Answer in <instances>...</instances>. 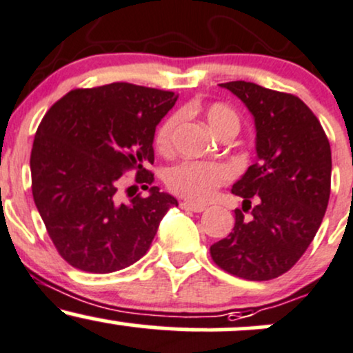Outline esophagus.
Segmentation results:
<instances>
[{"label":"esophagus","instance_id":"obj_1","mask_svg":"<svg viewBox=\"0 0 353 353\" xmlns=\"http://www.w3.org/2000/svg\"><path fill=\"white\" fill-rule=\"evenodd\" d=\"M181 208L184 210H189V212H202V210H205V205L194 204V202H189V201L181 202Z\"/></svg>","mask_w":353,"mask_h":353}]
</instances>
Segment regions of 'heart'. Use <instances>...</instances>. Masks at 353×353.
Instances as JSON below:
<instances>
[{
    "label": "heart",
    "mask_w": 353,
    "mask_h": 353,
    "mask_svg": "<svg viewBox=\"0 0 353 353\" xmlns=\"http://www.w3.org/2000/svg\"><path fill=\"white\" fill-rule=\"evenodd\" d=\"M205 119L216 134L224 131L237 132L241 128V119L232 108L216 103L205 109ZM179 116L171 114L161 123L154 137V144L159 152H168L172 145V136ZM229 179V171L225 165L216 163H199V161H182L172 165L165 174V184L177 196L185 199L205 202L212 197L217 188L225 184Z\"/></svg>",
    "instance_id": "heart-1"
}]
</instances>
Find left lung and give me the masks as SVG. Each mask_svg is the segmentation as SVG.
<instances>
[{
  "mask_svg": "<svg viewBox=\"0 0 353 353\" xmlns=\"http://www.w3.org/2000/svg\"><path fill=\"white\" fill-rule=\"evenodd\" d=\"M221 86L252 112L257 161L232 185L244 199L242 210L236 209L232 232L210 245V257L236 277L270 281L292 269L322 224L330 197V144L297 96L247 81ZM249 210L251 219H244Z\"/></svg>",
  "mask_w": 353,
  "mask_h": 353,
  "instance_id": "obj_1",
  "label": "left lung"
}]
</instances>
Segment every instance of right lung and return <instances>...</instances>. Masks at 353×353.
<instances>
[{"label":"right lung","instance_id":"right-lung-1","mask_svg":"<svg viewBox=\"0 0 353 353\" xmlns=\"http://www.w3.org/2000/svg\"><path fill=\"white\" fill-rule=\"evenodd\" d=\"M179 94L111 83L72 89L50 108L31 149V189L48 234L74 269L109 274L148 252L177 201L152 185L154 132ZM150 196L124 203V172ZM131 188H128V190Z\"/></svg>","mask_w":353,"mask_h":353}]
</instances>
